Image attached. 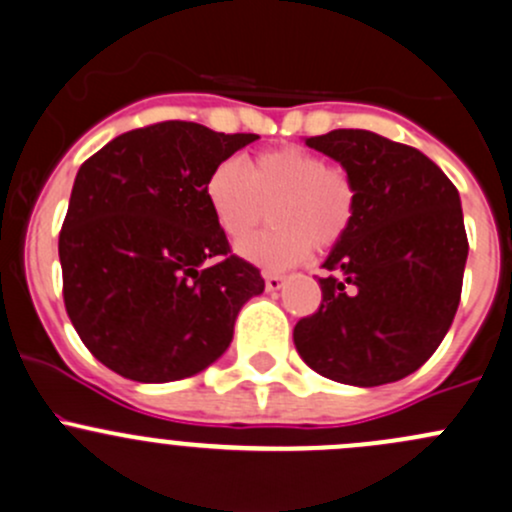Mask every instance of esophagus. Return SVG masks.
Wrapping results in <instances>:
<instances>
[{"instance_id":"34e87169","label":"esophagus","mask_w":512,"mask_h":512,"mask_svg":"<svg viewBox=\"0 0 512 512\" xmlns=\"http://www.w3.org/2000/svg\"><path fill=\"white\" fill-rule=\"evenodd\" d=\"M263 278H266V291H271V293L281 291L283 283H286V276H281V273H266Z\"/></svg>"}]
</instances>
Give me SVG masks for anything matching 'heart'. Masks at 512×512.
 <instances>
[{
    "instance_id": "b5f03b06",
    "label": "heart",
    "mask_w": 512,
    "mask_h": 512,
    "mask_svg": "<svg viewBox=\"0 0 512 512\" xmlns=\"http://www.w3.org/2000/svg\"><path fill=\"white\" fill-rule=\"evenodd\" d=\"M204 199L221 234L239 244L271 209V229L246 241L239 254L266 271L303 261L310 249H330L352 226L355 184L318 152L288 145L258 152L249 167L224 160L209 172Z\"/></svg>"
}]
</instances>
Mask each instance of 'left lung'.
<instances>
[{"label":"left lung","mask_w":512,"mask_h":512,"mask_svg":"<svg viewBox=\"0 0 512 512\" xmlns=\"http://www.w3.org/2000/svg\"><path fill=\"white\" fill-rule=\"evenodd\" d=\"M305 145L340 162L357 207L323 263L318 313L295 325V350L333 382H397L434 355L458 310L468 258L458 189L424 152L370 130Z\"/></svg>","instance_id":"obj_1"}]
</instances>
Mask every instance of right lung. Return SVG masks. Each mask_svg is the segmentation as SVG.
I'll return each instance as SVG.
<instances>
[{
	"label": "right lung",
	"mask_w": 512,
	"mask_h": 512,
	"mask_svg": "<svg viewBox=\"0 0 512 512\" xmlns=\"http://www.w3.org/2000/svg\"><path fill=\"white\" fill-rule=\"evenodd\" d=\"M258 140L187 120L130 130L88 157L59 236L63 303L83 345L135 382H175L217 362L256 266L229 254L204 182Z\"/></svg>",
	"instance_id": "right-lung-1"
}]
</instances>
